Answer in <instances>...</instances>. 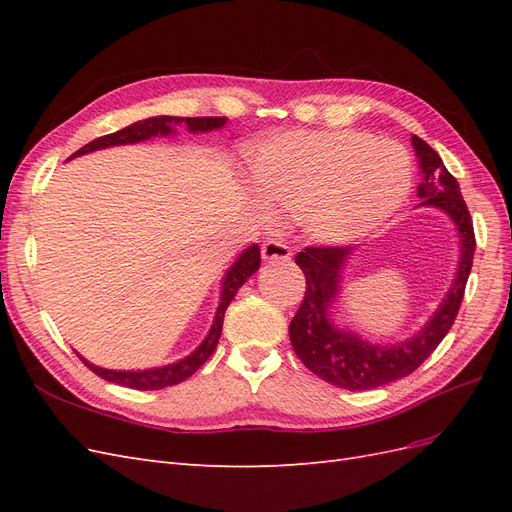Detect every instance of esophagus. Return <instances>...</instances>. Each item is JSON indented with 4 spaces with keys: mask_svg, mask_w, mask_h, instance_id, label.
I'll use <instances>...</instances> for the list:
<instances>
[{
    "mask_svg": "<svg viewBox=\"0 0 512 512\" xmlns=\"http://www.w3.org/2000/svg\"><path fill=\"white\" fill-rule=\"evenodd\" d=\"M262 258L265 260H269V262H277V260H288L290 256H292V252H290V247L284 243V241H280V239H269V241H265L262 243Z\"/></svg>",
    "mask_w": 512,
    "mask_h": 512,
    "instance_id": "34e87169",
    "label": "esophagus"
}]
</instances>
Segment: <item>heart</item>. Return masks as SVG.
Instances as JSON below:
<instances>
[{
    "mask_svg": "<svg viewBox=\"0 0 512 512\" xmlns=\"http://www.w3.org/2000/svg\"><path fill=\"white\" fill-rule=\"evenodd\" d=\"M252 173L267 205L294 215L303 235L322 245L371 235L412 190L406 149L359 130L273 136L256 149Z\"/></svg>",
    "mask_w": 512,
    "mask_h": 512,
    "instance_id": "obj_1",
    "label": "heart"
}]
</instances>
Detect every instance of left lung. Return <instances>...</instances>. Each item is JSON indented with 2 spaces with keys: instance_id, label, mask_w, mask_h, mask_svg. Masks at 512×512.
<instances>
[{
  "instance_id": "8db88e82",
  "label": "left lung",
  "mask_w": 512,
  "mask_h": 512,
  "mask_svg": "<svg viewBox=\"0 0 512 512\" xmlns=\"http://www.w3.org/2000/svg\"><path fill=\"white\" fill-rule=\"evenodd\" d=\"M412 145L423 173L416 188L421 205L442 209L455 222L461 243L455 282L440 303L438 312L429 318L418 335L401 344L376 346L367 344L352 331L335 327L331 307L337 299L339 277H342L344 262L352 254V247H305L294 256V262L305 273L307 290L299 312L294 314L288 327L290 344L312 374L339 389L367 391L412 374L453 327L463 292H466L476 250L474 226L466 200L461 196L457 179L448 173L438 153L418 136H412Z\"/></svg>"
}]
</instances>
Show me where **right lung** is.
Masks as SVG:
<instances>
[{"mask_svg":"<svg viewBox=\"0 0 512 512\" xmlns=\"http://www.w3.org/2000/svg\"><path fill=\"white\" fill-rule=\"evenodd\" d=\"M185 123L190 132H209V130H218L226 123V117H168V115H160V117H149L143 121H136L132 126L123 128L119 132L113 134H106L96 138V141L87 143L85 147H81L79 151L74 153L72 158L76 156H85V153L91 151H98V149H106V147H115V145H132V143H141L147 141V138L153 136H170L175 134V128ZM260 267V247L258 245H250L247 250L237 258L235 265L228 269V273L224 275V282H222V297H220V305H218V314H215V320L211 324V331L209 335L203 339V344H200L190 356H185V359L177 361V363H170L164 367H153V369H143V371H115V369H104L98 367L94 363L85 361L81 356V361L98 374L100 378L108 380V382H115L121 386H128V389H136V391H158L164 389V386H173L179 384L183 380H188L194 371L203 365L209 356L213 354L215 346L220 342V335H222V324H224V314H226V307L230 305V301L235 299L237 290L250 280V277L258 271Z\"/></svg>","mask_w":512,"mask_h":512,"instance_id":"add662e5","label":"right lung"}]
</instances>
